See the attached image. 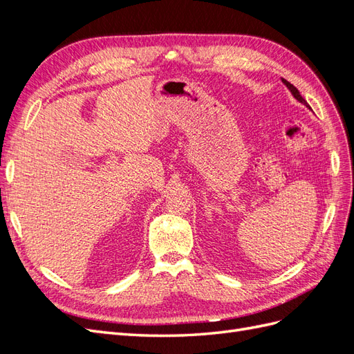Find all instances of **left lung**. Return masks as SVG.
I'll list each match as a JSON object with an SVG mask.
<instances>
[{
	"instance_id": "1",
	"label": "left lung",
	"mask_w": 354,
	"mask_h": 354,
	"mask_svg": "<svg viewBox=\"0 0 354 354\" xmlns=\"http://www.w3.org/2000/svg\"><path fill=\"white\" fill-rule=\"evenodd\" d=\"M282 82L286 85L288 90L292 93V95H294V97H295V99H297L299 103H303V104H306V106H307V102H306V100L301 97V94H299V91H298V90L294 87V85H292L291 82H288V81H286V80H283V78H282Z\"/></svg>"
}]
</instances>
